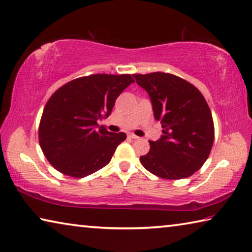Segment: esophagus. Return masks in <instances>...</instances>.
<instances>
[{
    "label": "esophagus",
    "instance_id": "esophagus-1",
    "mask_svg": "<svg viewBox=\"0 0 252 252\" xmlns=\"http://www.w3.org/2000/svg\"><path fill=\"white\" fill-rule=\"evenodd\" d=\"M127 137H129L130 139H139V137H137V135L133 134V133H129V134H127Z\"/></svg>",
    "mask_w": 252,
    "mask_h": 252
}]
</instances>
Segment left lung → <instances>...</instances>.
Segmentation results:
<instances>
[{
    "label": "left lung",
    "mask_w": 252,
    "mask_h": 252,
    "mask_svg": "<svg viewBox=\"0 0 252 252\" xmlns=\"http://www.w3.org/2000/svg\"><path fill=\"white\" fill-rule=\"evenodd\" d=\"M149 95L154 117L162 134L149 141L150 150L141 156L147 170L165 179L189 177L206 161L214 141L212 113L201 92L185 79L166 73L134 74Z\"/></svg>",
    "instance_id": "1"
}]
</instances>
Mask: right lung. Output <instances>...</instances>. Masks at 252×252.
Returning a JSON list of instances; mask_svg holds the SVG:
<instances>
[{"label": "right lung", "instance_id": "obj_1", "mask_svg": "<svg viewBox=\"0 0 252 252\" xmlns=\"http://www.w3.org/2000/svg\"><path fill=\"white\" fill-rule=\"evenodd\" d=\"M131 75L95 74L76 78L51 95L39 126V143L51 165L67 176L82 178L111 161L125 132L112 133L97 121L107 118Z\"/></svg>", "mask_w": 252, "mask_h": 252}]
</instances>
